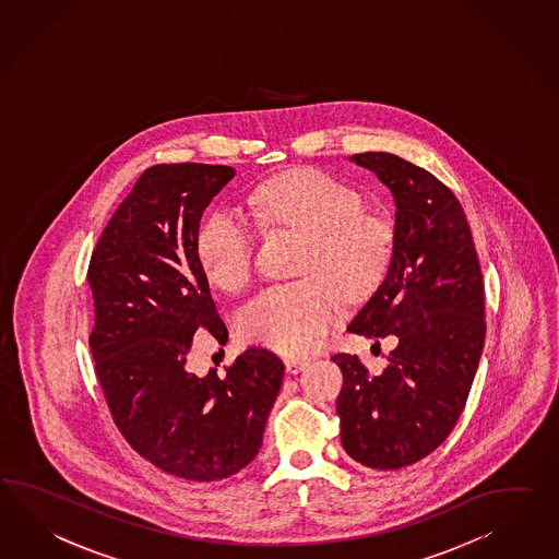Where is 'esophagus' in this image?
<instances>
[{"mask_svg": "<svg viewBox=\"0 0 559 559\" xmlns=\"http://www.w3.org/2000/svg\"><path fill=\"white\" fill-rule=\"evenodd\" d=\"M285 366L288 373H299L309 366V359L307 357H286Z\"/></svg>", "mask_w": 559, "mask_h": 559, "instance_id": "esophagus-1", "label": "esophagus"}]
</instances>
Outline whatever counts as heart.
I'll return each mask as SVG.
<instances>
[{
	"label": "heart",
	"mask_w": 559,
	"mask_h": 559,
	"mask_svg": "<svg viewBox=\"0 0 559 559\" xmlns=\"http://www.w3.org/2000/svg\"><path fill=\"white\" fill-rule=\"evenodd\" d=\"M269 228L305 234L297 283L273 286L246 307L238 328L246 341L278 354H305L340 321L349 297L378 290L392 266L395 234L378 214L364 212L352 186L321 169H290L262 183L252 195ZM198 259L214 285L238 293L254 276V234L246 219L218 210L198 234Z\"/></svg>",
	"instance_id": "obj_1"
}]
</instances>
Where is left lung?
<instances>
[{
	"instance_id": "left-lung-1",
	"label": "left lung",
	"mask_w": 559,
	"mask_h": 559,
	"mask_svg": "<svg viewBox=\"0 0 559 559\" xmlns=\"http://www.w3.org/2000/svg\"><path fill=\"white\" fill-rule=\"evenodd\" d=\"M352 162L394 195L395 250L347 331L397 345L380 376L357 355L331 357L343 371L341 444L364 466L395 471L438 449L463 414L485 345L483 274L463 205L440 179L381 151Z\"/></svg>"
}]
</instances>
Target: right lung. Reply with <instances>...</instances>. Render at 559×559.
<instances>
[{"label": "right lung", "mask_w": 559, "mask_h": 559, "mask_svg": "<svg viewBox=\"0 0 559 559\" xmlns=\"http://www.w3.org/2000/svg\"><path fill=\"white\" fill-rule=\"evenodd\" d=\"M234 174L228 165L145 169L88 264V345L110 416L143 459L198 483L230 477L257 456L285 376L262 347L238 355L224 378L186 369L198 329L228 340L198 259V231Z\"/></svg>", "instance_id": "1"}]
</instances>
